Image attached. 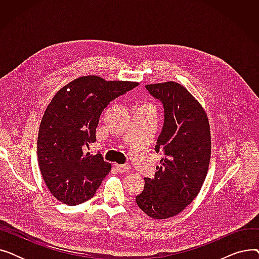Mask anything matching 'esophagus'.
Returning <instances> with one entry per match:
<instances>
[{"label": "esophagus", "instance_id": "34e87169", "mask_svg": "<svg viewBox=\"0 0 259 259\" xmlns=\"http://www.w3.org/2000/svg\"><path fill=\"white\" fill-rule=\"evenodd\" d=\"M114 167H115V169H116L118 172H120V173L127 172V171L130 169V166H129V165H118V164H114Z\"/></svg>", "mask_w": 259, "mask_h": 259}]
</instances>
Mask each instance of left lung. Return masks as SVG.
<instances>
[{"instance_id":"8db88e82","label":"left lung","mask_w":259,"mask_h":259,"mask_svg":"<svg viewBox=\"0 0 259 259\" xmlns=\"http://www.w3.org/2000/svg\"><path fill=\"white\" fill-rule=\"evenodd\" d=\"M164 107L162 125L154 150L162 152L154 179L145 178L138 206L151 219L181 213L196 197L207 176L211 156L208 116L200 104L175 81L146 85Z\"/></svg>"}]
</instances>
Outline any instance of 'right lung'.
I'll use <instances>...</instances> for the list:
<instances>
[{
    "instance_id": "obj_1",
    "label": "right lung",
    "mask_w": 259,
    "mask_h": 259,
    "mask_svg": "<svg viewBox=\"0 0 259 259\" xmlns=\"http://www.w3.org/2000/svg\"><path fill=\"white\" fill-rule=\"evenodd\" d=\"M135 81L78 77L61 88L48 105L37 137V159L51 194L69 206L90 199L111 165L102 154L85 153L109 103L137 87Z\"/></svg>"
}]
</instances>
